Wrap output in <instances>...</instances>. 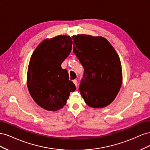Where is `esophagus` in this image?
<instances>
[{
  "label": "esophagus",
  "mask_w": 150,
  "mask_h": 150,
  "mask_svg": "<svg viewBox=\"0 0 150 150\" xmlns=\"http://www.w3.org/2000/svg\"><path fill=\"white\" fill-rule=\"evenodd\" d=\"M73 83L75 84V86H76V88H78V81H77L76 79L73 80Z\"/></svg>",
  "instance_id": "1"
}]
</instances>
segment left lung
Here are the masks:
<instances>
[{"label":"left lung","instance_id":"obj_1","mask_svg":"<svg viewBox=\"0 0 150 150\" xmlns=\"http://www.w3.org/2000/svg\"><path fill=\"white\" fill-rule=\"evenodd\" d=\"M73 52L84 67L79 90L90 107L108 106L122 85L120 57L108 40L101 36L81 34L72 36Z\"/></svg>","mask_w":150,"mask_h":150}]
</instances>
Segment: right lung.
Here are the masks:
<instances>
[{
  "label": "right lung",
  "instance_id": "1",
  "mask_svg": "<svg viewBox=\"0 0 150 150\" xmlns=\"http://www.w3.org/2000/svg\"><path fill=\"white\" fill-rule=\"evenodd\" d=\"M73 42L70 36L58 35L40 42L32 55L27 75L30 96L39 106L55 111L63 108L76 86L69 81L62 62L69 56Z\"/></svg>",
  "mask_w": 150,
  "mask_h": 150
}]
</instances>
